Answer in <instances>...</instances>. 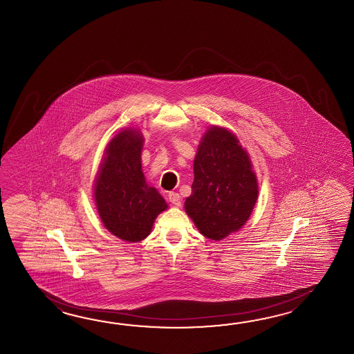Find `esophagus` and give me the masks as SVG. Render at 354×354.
Listing matches in <instances>:
<instances>
[{
    "mask_svg": "<svg viewBox=\"0 0 354 354\" xmlns=\"http://www.w3.org/2000/svg\"><path fill=\"white\" fill-rule=\"evenodd\" d=\"M168 200H169V203L174 205V206H180V194H177V192H169L168 194Z\"/></svg>",
    "mask_w": 354,
    "mask_h": 354,
    "instance_id": "34e87169",
    "label": "esophagus"
}]
</instances>
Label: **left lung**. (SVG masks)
<instances>
[{
    "mask_svg": "<svg viewBox=\"0 0 354 354\" xmlns=\"http://www.w3.org/2000/svg\"><path fill=\"white\" fill-rule=\"evenodd\" d=\"M192 194L185 211L211 241H223L248 221L258 198V180L248 151L229 129L203 133L194 160Z\"/></svg>",
    "mask_w": 354,
    "mask_h": 354,
    "instance_id": "left-lung-1",
    "label": "left lung"
}]
</instances>
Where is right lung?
Returning a JSON list of instances; mask_svg holds the SVG:
<instances>
[{
	"label": "right lung",
	"instance_id": "obj_1",
	"mask_svg": "<svg viewBox=\"0 0 354 354\" xmlns=\"http://www.w3.org/2000/svg\"><path fill=\"white\" fill-rule=\"evenodd\" d=\"M144 136L125 128L106 145L93 185V201L102 224L121 241L136 243L151 232L156 218L168 209L142 169Z\"/></svg>",
	"mask_w": 354,
	"mask_h": 354
}]
</instances>
